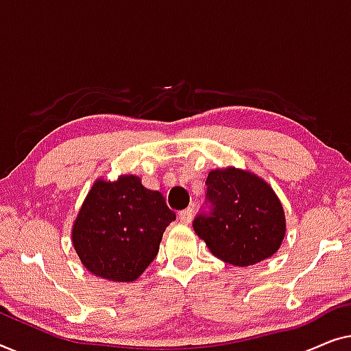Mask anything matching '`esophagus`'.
Segmentation results:
<instances>
[{
    "label": "esophagus",
    "instance_id": "esophagus-1",
    "mask_svg": "<svg viewBox=\"0 0 351 351\" xmlns=\"http://www.w3.org/2000/svg\"><path fill=\"white\" fill-rule=\"evenodd\" d=\"M192 216H194V210L192 208H186L180 211V215H178V218H180V221L182 224H189L192 221Z\"/></svg>",
    "mask_w": 351,
    "mask_h": 351
}]
</instances>
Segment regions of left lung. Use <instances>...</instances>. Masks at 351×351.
<instances>
[{
    "label": "left lung",
    "mask_w": 351,
    "mask_h": 351,
    "mask_svg": "<svg viewBox=\"0 0 351 351\" xmlns=\"http://www.w3.org/2000/svg\"><path fill=\"white\" fill-rule=\"evenodd\" d=\"M205 184L208 206L192 227L216 258L246 267L276 253L286 230L285 213L267 182L248 171L224 169L210 171Z\"/></svg>",
    "instance_id": "1"
}]
</instances>
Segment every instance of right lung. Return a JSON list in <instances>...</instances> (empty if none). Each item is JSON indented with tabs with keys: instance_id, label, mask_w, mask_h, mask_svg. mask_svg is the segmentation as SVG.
Listing matches in <instances>:
<instances>
[{
	"instance_id": "right-lung-1",
	"label": "right lung",
	"mask_w": 351,
	"mask_h": 351,
	"mask_svg": "<svg viewBox=\"0 0 351 351\" xmlns=\"http://www.w3.org/2000/svg\"><path fill=\"white\" fill-rule=\"evenodd\" d=\"M175 211L138 176L97 181L79 210L73 245L88 272L112 281L136 280L159 251Z\"/></svg>"
}]
</instances>
